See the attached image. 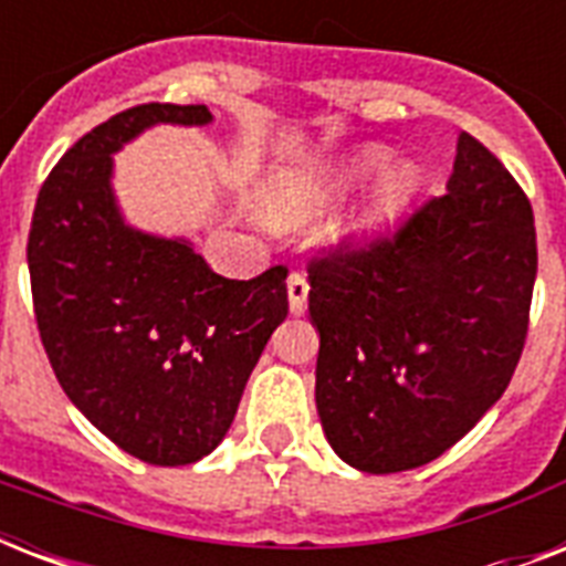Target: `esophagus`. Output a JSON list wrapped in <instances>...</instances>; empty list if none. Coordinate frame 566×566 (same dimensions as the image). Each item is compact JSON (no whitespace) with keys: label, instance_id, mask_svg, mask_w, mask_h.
I'll use <instances>...</instances> for the list:
<instances>
[{"label":"esophagus","instance_id":"obj_1","mask_svg":"<svg viewBox=\"0 0 566 566\" xmlns=\"http://www.w3.org/2000/svg\"><path fill=\"white\" fill-rule=\"evenodd\" d=\"M287 300H291L293 314H302L308 308V275L293 270L291 279H287Z\"/></svg>","mask_w":566,"mask_h":566}]
</instances>
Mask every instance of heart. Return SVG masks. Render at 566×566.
<instances>
[{"label": "heart", "mask_w": 566, "mask_h": 566, "mask_svg": "<svg viewBox=\"0 0 566 566\" xmlns=\"http://www.w3.org/2000/svg\"><path fill=\"white\" fill-rule=\"evenodd\" d=\"M387 161L385 149L370 146L364 149L361 155H355L353 161L344 164L340 170L335 172H311V176H284V179H275L270 188L264 190V211L270 220L275 222H302L314 217L319 208H326L332 199H335L346 185H353L355 179H361L367 172L378 170L381 164ZM413 185H417V176H413L411 167H399V170L385 181L381 188V202H378V211H387L411 193Z\"/></svg>", "instance_id": "1"}]
</instances>
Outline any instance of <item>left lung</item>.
Here are the masks:
<instances>
[{
	"mask_svg": "<svg viewBox=\"0 0 566 566\" xmlns=\"http://www.w3.org/2000/svg\"><path fill=\"white\" fill-rule=\"evenodd\" d=\"M535 275L532 202L467 132L447 193L390 231L319 249L308 311L317 411L337 455L402 473L455 447L517 370Z\"/></svg>",
	"mask_w": 566,
	"mask_h": 566,
	"instance_id": "1",
	"label": "left lung"
}]
</instances>
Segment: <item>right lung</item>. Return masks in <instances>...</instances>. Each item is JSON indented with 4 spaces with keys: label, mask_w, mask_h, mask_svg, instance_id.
Wrapping results in <instances>:
<instances>
[{
    "label": "right lung",
    "mask_w": 566,
    "mask_h": 566,
    "mask_svg": "<svg viewBox=\"0 0 566 566\" xmlns=\"http://www.w3.org/2000/svg\"><path fill=\"white\" fill-rule=\"evenodd\" d=\"M208 119L205 105L146 102L91 128L43 181L25 247L57 385L105 438L155 467L193 464L220 443L287 317V266L226 279L185 240L119 220L111 153L153 123Z\"/></svg>",
    "instance_id": "1"
}]
</instances>
